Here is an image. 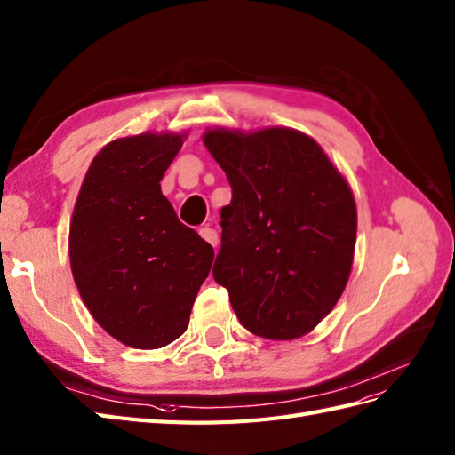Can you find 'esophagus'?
I'll use <instances>...</instances> for the list:
<instances>
[{"instance_id":"34e87169","label":"esophagus","mask_w":455,"mask_h":455,"mask_svg":"<svg viewBox=\"0 0 455 455\" xmlns=\"http://www.w3.org/2000/svg\"><path fill=\"white\" fill-rule=\"evenodd\" d=\"M201 237H203L206 243H210V245H212V247H218L220 237H218V231H216V229H212V228H203V229H201Z\"/></svg>"}]
</instances>
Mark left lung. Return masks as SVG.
Listing matches in <instances>:
<instances>
[{
  "instance_id": "left-lung-1",
  "label": "left lung",
  "mask_w": 455,
  "mask_h": 455,
  "mask_svg": "<svg viewBox=\"0 0 455 455\" xmlns=\"http://www.w3.org/2000/svg\"><path fill=\"white\" fill-rule=\"evenodd\" d=\"M204 147L226 172L214 280L254 336L301 338L346 290L357 206L323 147L290 127L206 129Z\"/></svg>"
}]
</instances>
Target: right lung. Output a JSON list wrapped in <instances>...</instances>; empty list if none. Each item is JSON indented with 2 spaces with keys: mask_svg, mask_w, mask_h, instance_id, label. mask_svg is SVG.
<instances>
[{
  "mask_svg": "<svg viewBox=\"0 0 455 455\" xmlns=\"http://www.w3.org/2000/svg\"><path fill=\"white\" fill-rule=\"evenodd\" d=\"M185 132L121 137L100 150L76 196L69 260L76 290L109 336L158 349L189 326L214 249L183 226L160 181Z\"/></svg>",
  "mask_w": 455,
  "mask_h": 455,
  "instance_id": "add662e5",
  "label": "right lung"
}]
</instances>
